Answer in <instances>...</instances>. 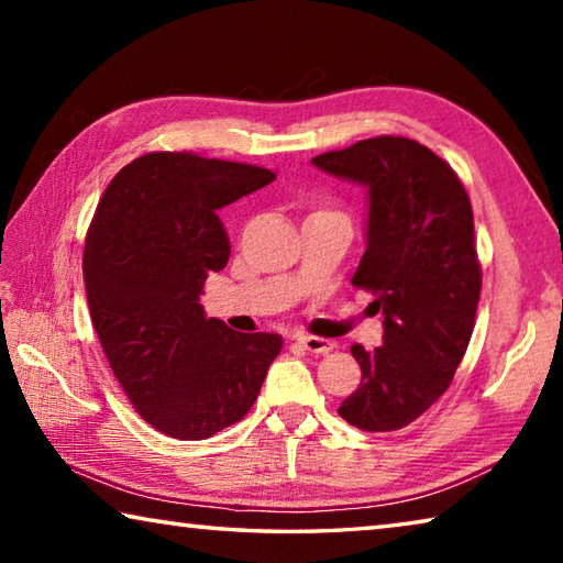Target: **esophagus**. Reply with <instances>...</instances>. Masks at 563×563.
Listing matches in <instances>:
<instances>
[{
  "label": "esophagus",
  "instance_id": "34e87169",
  "mask_svg": "<svg viewBox=\"0 0 563 563\" xmlns=\"http://www.w3.org/2000/svg\"><path fill=\"white\" fill-rule=\"evenodd\" d=\"M298 340V345H302L308 352H318V355H325L332 347H335V342L325 340V338H316V335H295Z\"/></svg>",
  "mask_w": 563,
  "mask_h": 563
}]
</instances>
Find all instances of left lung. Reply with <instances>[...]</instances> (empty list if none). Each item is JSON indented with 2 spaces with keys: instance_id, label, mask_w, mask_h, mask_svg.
<instances>
[{
  "instance_id": "1",
  "label": "left lung",
  "mask_w": 563,
  "mask_h": 563,
  "mask_svg": "<svg viewBox=\"0 0 563 563\" xmlns=\"http://www.w3.org/2000/svg\"><path fill=\"white\" fill-rule=\"evenodd\" d=\"M312 166L367 190L365 253L352 285L373 290L383 345H352L362 379L340 417L362 432H393L450 387L470 345L482 271L462 180L430 148L402 136L357 141Z\"/></svg>"
}]
</instances>
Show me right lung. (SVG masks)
<instances>
[{
  "label": "right lung",
  "mask_w": 563,
  "mask_h": 563,
  "mask_svg": "<svg viewBox=\"0 0 563 563\" xmlns=\"http://www.w3.org/2000/svg\"><path fill=\"white\" fill-rule=\"evenodd\" d=\"M268 168L146 154L101 196L84 247L93 330L139 415L174 440H208L251 409L283 338L233 332L201 305L225 268L223 206L268 186Z\"/></svg>",
  "instance_id": "1"
}]
</instances>
